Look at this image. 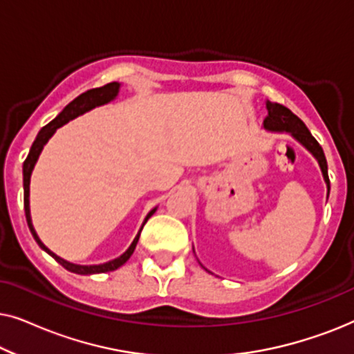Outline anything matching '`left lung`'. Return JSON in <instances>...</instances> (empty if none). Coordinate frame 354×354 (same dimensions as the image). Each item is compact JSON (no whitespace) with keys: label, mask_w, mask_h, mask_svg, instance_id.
I'll return each mask as SVG.
<instances>
[{"label":"left lung","mask_w":354,"mask_h":354,"mask_svg":"<svg viewBox=\"0 0 354 354\" xmlns=\"http://www.w3.org/2000/svg\"><path fill=\"white\" fill-rule=\"evenodd\" d=\"M269 115L264 119V129L272 130V132H290L299 143H303L309 151H311L319 161V166L322 169L324 178H326L328 190H330V180L327 174V159L324 154V149L317 140L313 137L306 125L298 115H295L288 108L279 103H268Z\"/></svg>","instance_id":"left-lung-1"}]
</instances>
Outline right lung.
<instances>
[{"instance_id": "1", "label": "right lung", "mask_w": 354, "mask_h": 354, "mask_svg": "<svg viewBox=\"0 0 354 354\" xmlns=\"http://www.w3.org/2000/svg\"><path fill=\"white\" fill-rule=\"evenodd\" d=\"M118 91H119V84H118V82H111V84H108V85L100 86V88H91L88 91H85V93H82V95L77 96L74 101H71V103L67 104L66 108L61 111L59 115H57L56 119H53L50 124H46L45 127H43L40 132H38L35 142H33L30 151H28L26 161H24V209H26V219H27L28 229H30L33 239H35L38 246L45 250L48 254H51L53 258H55L57 263L62 266V268L67 269V270H71V272L82 274V275L109 272V270H115L118 268H120V266H122L125 261H127L130 256H132L135 246H137V241L140 239V234L135 236L133 243L130 245V248L125 251L122 256H119L118 259L109 261V263L100 264V266H79V264L67 263V261L61 259L59 256H56L55 253H53V251L48 250L46 246L41 243L40 239H38V235L35 234V229H33L32 221H30V209H28V185H30V174H32L33 166H35L38 156H40V151L43 149V145H45L48 140H50L51 135L56 132V129H59L61 125L67 124L71 119L77 118V115L84 114V113H86V111H90V109H93L95 106L108 103V101H111L115 95H118ZM153 212H154V209L147 216V219H145V222H147L149 217L153 216ZM145 222H143V224H145Z\"/></svg>"}]
</instances>
